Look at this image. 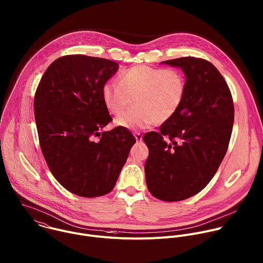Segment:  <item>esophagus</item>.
I'll return each mask as SVG.
<instances>
[{"mask_svg":"<svg viewBox=\"0 0 263 263\" xmlns=\"http://www.w3.org/2000/svg\"><path fill=\"white\" fill-rule=\"evenodd\" d=\"M134 136L138 142H140L142 140V135L140 133H134Z\"/></svg>","mask_w":263,"mask_h":263,"instance_id":"obj_1","label":"esophagus"}]
</instances>
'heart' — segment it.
<instances>
[{"label":"heart","mask_w":263,"mask_h":263,"mask_svg":"<svg viewBox=\"0 0 263 263\" xmlns=\"http://www.w3.org/2000/svg\"><path fill=\"white\" fill-rule=\"evenodd\" d=\"M186 96L184 74L174 68L147 65L133 66L120 75L119 81H107L102 87L108 111L119 116L132 103L136 104L116 120L129 129H142L171 120L181 109Z\"/></svg>","instance_id":"1"}]
</instances>
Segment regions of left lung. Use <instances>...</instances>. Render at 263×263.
Listing matches in <instances>:
<instances>
[{
  "label": "left lung",
  "mask_w": 263,
  "mask_h": 263,
  "mask_svg": "<svg viewBox=\"0 0 263 263\" xmlns=\"http://www.w3.org/2000/svg\"><path fill=\"white\" fill-rule=\"evenodd\" d=\"M186 75L184 103L160 132H147L144 172L151 194L163 201L199 193L217 172L228 148L234 106L229 87L209 61L185 57L162 62Z\"/></svg>",
  "instance_id": "obj_1"
}]
</instances>
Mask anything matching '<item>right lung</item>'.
<instances>
[{
  "instance_id": "add662e5",
  "label": "right lung",
  "mask_w": 263,
  "mask_h": 263,
  "mask_svg": "<svg viewBox=\"0 0 263 263\" xmlns=\"http://www.w3.org/2000/svg\"><path fill=\"white\" fill-rule=\"evenodd\" d=\"M118 69L116 62L102 58L64 55L49 65L35 93V121L47 166L65 189L81 197L114 189L136 141L124 127L100 133L112 121L102 87Z\"/></svg>"
}]
</instances>
